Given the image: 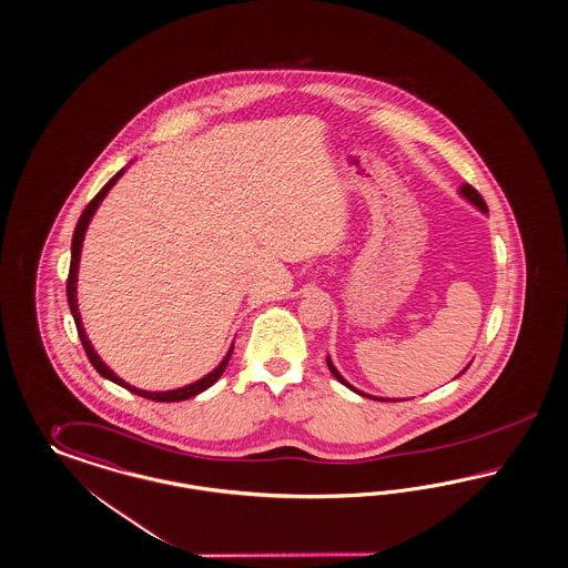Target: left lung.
I'll return each instance as SVG.
<instances>
[{"mask_svg": "<svg viewBox=\"0 0 568 568\" xmlns=\"http://www.w3.org/2000/svg\"><path fill=\"white\" fill-rule=\"evenodd\" d=\"M459 195L464 196L466 201H469V203H471V205H474L476 210H480L483 214H489V210H487V203L483 201V196L478 195V191H476V189H471L469 184H462V186H459ZM327 367H329V372L333 373V377H335V379H337L339 384H344L346 388H351V390L356 392V394H361V396H367V398H375V396H372V394H365V392L356 390L353 384H348V382H346V379L342 377V373L335 369V365H333L332 358H329V356H327ZM468 367H466V369H468ZM466 369H464V372H466ZM375 400H379V398H375ZM382 400H386V398H382Z\"/></svg>", "mask_w": 568, "mask_h": 568, "instance_id": "1", "label": "left lung"}]
</instances>
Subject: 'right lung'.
I'll use <instances>...</instances> for the list:
<instances>
[{"label": "right lung", "mask_w": 568, "mask_h": 568, "mask_svg": "<svg viewBox=\"0 0 568 568\" xmlns=\"http://www.w3.org/2000/svg\"><path fill=\"white\" fill-rule=\"evenodd\" d=\"M132 163V161H130ZM125 174V168L123 170H119L115 176L111 178L102 189H100L99 195L94 196L90 203H88V207L83 210V214L79 215L78 226H75V233H73V241H71V268H69V278H67V300H69V308H71V314H73V318H75V325H78L79 339H81V344H83V351L88 354V358H90V363L94 365V369L102 375V377H106V379H111V382H115L118 386L121 388H125V390L134 392L138 396H144V398H151V400H156V403H178V400H186V398H193L196 396L199 392L207 390L210 386H214L215 382L220 379V375L224 373L226 369V365H229V358H231V354L235 351V346H231L229 348V353L226 356L222 358V363L215 367L214 372L207 373L205 377H201V379H196L193 384H189V386H182V388H176V390H168V392H149V390H140L136 386H130L128 382H123L119 375L111 372L106 365H104V361L100 358L99 353L94 351V346H92V342L88 339V335H85V329H83V323H81V314H79V304H78V273H79V257H81V247H83V236H85V231H88V226H90V222H92V217L97 214V210L100 207V203H102V199L106 196V193L118 184L119 178Z\"/></svg>", "instance_id": "obj_1"}]
</instances>
